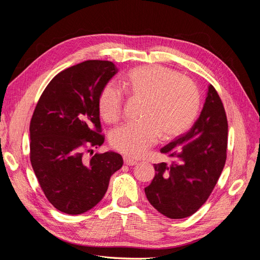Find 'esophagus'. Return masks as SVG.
<instances>
[{"label": "esophagus", "mask_w": 260, "mask_h": 260, "mask_svg": "<svg viewBox=\"0 0 260 260\" xmlns=\"http://www.w3.org/2000/svg\"><path fill=\"white\" fill-rule=\"evenodd\" d=\"M123 161H124V165H127V166H136V165L138 164L136 160L129 158V157H124Z\"/></svg>", "instance_id": "esophagus-1"}]
</instances>
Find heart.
I'll list each match as a JSON object with an SVG mask.
<instances>
[{"label":"heart","instance_id":"1","mask_svg":"<svg viewBox=\"0 0 260 260\" xmlns=\"http://www.w3.org/2000/svg\"><path fill=\"white\" fill-rule=\"evenodd\" d=\"M122 86L132 98L144 101L141 113L143 122L124 124L111 135V145L116 151L140 158L162 136L174 140L182 136L198 118L201 95L198 86L176 70L165 66H144L130 70ZM124 98L112 83L101 90L98 108L102 119L114 123L119 119Z\"/></svg>","mask_w":260,"mask_h":260}]
</instances>
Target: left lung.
<instances>
[{
    "label": "left lung",
    "mask_w": 260,
    "mask_h": 260,
    "mask_svg": "<svg viewBox=\"0 0 260 260\" xmlns=\"http://www.w3.org/2000/svg\"><path fill=\"white\" fill-rule=\"evenodd\" d=\"M228 121L211 84L199 119L184 136L160 148L174 161L154 164L155 177L144 188L151 205L170 219L190 217L207 201L226 159Z\"/></svg>",
    "instance_id": "1"
}]
</instances>
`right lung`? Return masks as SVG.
Listing matches in <instances>:
<instances>
[{
    "mask_svg": "<svg viewBox=\"0 0 260 260\" xmlns=\"http://www.w3.org/2000/svg\"><path fill=\"white\" fill-rule=\"evenodd\" d=\"M118 73L108 60H85L55 76L30 122V160L46 199L68 215L90 210L104 198L109 179L122 167L115 152H84L104 143L98 99Z\"/></svg>",
    "mask_w": 260,
    "mask_h": 260,
    "instance_id": "right-lung-1",
    "label": "right lung"
}]
</instances>
